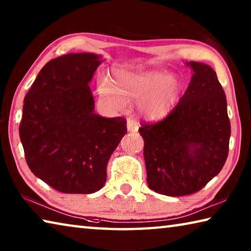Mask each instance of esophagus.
<instances>
[{
  "instance_id": "obj_1",
  "label": "esophagus",
  "mask_w": 251,
  "mask_h": 251,
  "mask_svg": "<svg viewBox=\"0 0 251 251\" xmlns=\"http://www.w3.org/2000/svg\"><path fill=\"white\" fill-rule=\"evenodd\" d=\"M138 127V123L133 120V118H128V120H127V130L128 131H137Z\"/></svg>"
}]
</instances>
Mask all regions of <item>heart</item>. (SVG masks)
I'll return each instance as SVG.
<instances>
[{
	"label": "heart",
	"instance_id": "obj_1",
	"mask_svg": "<svg viewBox=\"0 0 251 251\" xmlns=\"http://www.w3.org/2000/svg\"><path fill=\"white\" fill-rule=\"evenodd\" d=\"M97 90L113 108L123 109L127 103L138 101V109L151 121L160 120L171 112L180 94V83L167 72L117 71L113 84L100 79Z\"/></svg>",
	"mask_w": 251,
	"mask_h": 251
}]
</instances>
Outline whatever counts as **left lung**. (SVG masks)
<instances>
[{"label": "left lung", "mask_w": 251, "mask_h": 251, "mask_svg": "<svg viewBox=\"0 0 251 251\" xmlns=\"http://www.w3.org/2000/svg\"><path fill=\"white\" fill-rule=\"evenodd\" d=\"M186 64L193 76L176 107L139 128L147 184L172 197L196 193L218 175L230 138L227 100L216 72L203 63Z\"/></svg>", "instance_id": "8db88e82"}]
</instances>
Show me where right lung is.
<instances>
[{
  "mask_svg": "<svg viewBox=\"0 0 251 251\" xmlns=\"http://www.w3.org/2000/svg\"><path fill=\"white\" fill-rule=\"evenodd\" d=\"M93 53L50 61L25 95L20 138L36 177L64 194H92L106 181L110 155L127 133L123 117L94 112L90 82L101 63Z\"/></svg>",
  "mask_w": 251,
  "mask_h": 251,
  "instance_id": "right-lung-1",
  "label": "right lung"
}]
</instances>
